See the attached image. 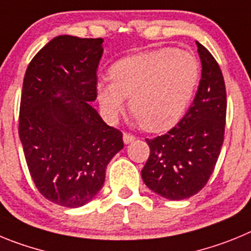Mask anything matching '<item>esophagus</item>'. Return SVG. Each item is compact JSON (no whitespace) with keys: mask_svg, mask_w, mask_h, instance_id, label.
Wrapping results in <instances>:
<instances>
[{"mask_svg":"<svg viewBox=\"0 0 251 251\" xmlns=\"http://www.w3.org/2000/svg\"><path fill=\"white\" fill-rule=\"evenodd\" d=\"M123 139H124V142H125V144H130V142L134 141L135 136L132 134H128V132H124Z\"/></svg>","mask_w":251,"mask_h":251,"instance_id":"1","label":"esophagus"}]
</instances>
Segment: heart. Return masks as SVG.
Here are the masks:
<instances>
[{
	"instance_id": "b5f03b06",
	"label": "heart",
	"mask_w": 251,
	"mask_h": 251,
	"mask_svg": "<svg viewBox=\"0 0 251 251\" xmlns=\"http://www.w3.org/2000/svg\"><path fill=\"white\" fill-rule=\"evenodd\" d=\"M110 78L99 80L96 94L103 111L115 119L128 107L148 131H161L179 121L200 78L195 56L180 49H160L115 62Z\"/></svg>"
}]
</instances>
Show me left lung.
<instances>
[{
    "label": "left lung",
    "mask_w": 251,
    "mask_h": 251,
    "mask_svg": "<svg viewBox=\"0 0 251 251\" xmlns=\"http://www.w3.org/2000/svg\"><path fill=\"white\" fill-rule=\"evenodd\" d=\"M198 45L201 80L193 105L166 134L146 139L150 156L141 170L146 186L170 200H184L206 185L215 169L225 132L226 90L214 56Z\"/></svg>",
    "instance_id": "8db88e82"
}]
</instances>
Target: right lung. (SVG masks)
<instances>
[{"mask_svg":"<svg viewBox=\"0 0 251 251\" xmlns=\"http://www.w3.org/2000/svg\"><path fill=\"white\" fill-rule=\"evenodd\" d=\"M102 42L57 36L25 74L19 119L25 159L37 190L61 206L91 201L107 164L124 148L123 132L90 105L98 98Z\"/></svg>","mask_w":251,"mask_h":251,"instance_id":"obj_1","label":"right lung"}]
</instances>
